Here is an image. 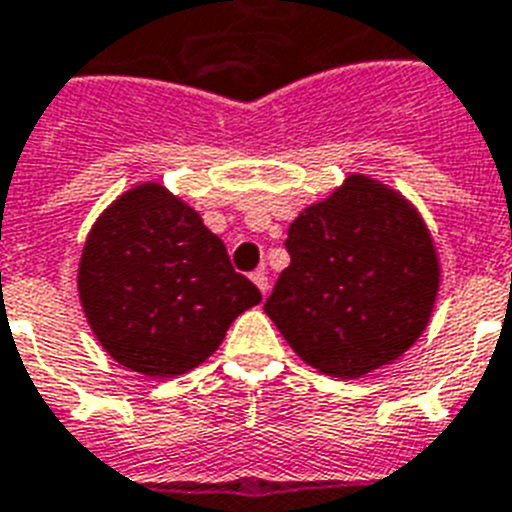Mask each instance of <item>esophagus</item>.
I'll return each instance as SVG.
<instances>
[{"label":"esophagus","instance_id":"1","mask_svg":"<svg viewBox=\"0 0 512 512\" xmlns=\"http://www.w3.org/2000/svg\"><path fill=\"white\" fill-rule=\"evenodd\" d=\"M252 281H255V286H257V289H260V292L268 294V273H265L263 268L252 273Z\"/></svg>","mask_w":512,"mask_h":512}]
</instances>
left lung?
Segmentation results:
<instances>
[{"mask_svg":"<svg viewBox=\"0 0 512 512\" xmlns=\"http://www.w3.org/2000/svg\"><path fill=\"white\" fill-rule=\"evenodd\" d=\"M289 268L265 313L307 365L360 378L394 363L429 326L439 257L400 191L347 176L289 226Z\"/></svg>","mask_w":512,"mask_h":512,"instance_id":"left-lung-1","label":"left lung"}]
</instances>
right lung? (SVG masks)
<instances>
[{
    "label": "right lung",
    "mask_w": 512,
    "mask_h": 512,
    "mask_svg": "<svg viewBox=\"0 0 512 512\" xmlns=\"http://www.w3.org/2000/svg\"><path fill=\"white\" fill-rule=\"evenodd\" d=\"M78 297L112 360L141 376L173 378L205 363L263 294L236 273L197 210L149 181L91 226Z\"/></svg>",
    "instance_id": "obj_1"
}]
</instances>
